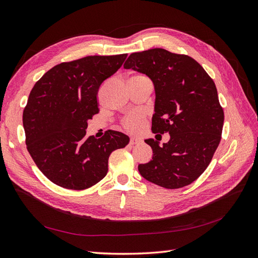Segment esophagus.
<instances>
[{"label": "esophagus", "mask_w": 258, "mask_h": 258, "mask_svg": "<svg viewBox=\"0 0 258 258\" xmlns=\"http://www.w3.org/2000/svg\"><path fill=\"white\" fill-rule=\"evenodd\" d=\"M142 141H141V139H139V138H136V137H131L130 138V141H129V143H130V145H135V144H140Z\"/></svg>", "instance_id": "1"}]
</instances>
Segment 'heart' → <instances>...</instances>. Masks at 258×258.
I'll use <instances>...</instances> for the list:
<instances>
[{
    "instance_id": "b5f03b06",
    "label": "heart",
    "mask_w": 258,
    "mask_h": 258,
    "mask_svg": "<svg viewBox=\"0 0 258 258\" xmlns=\"http://www.w3.org/2000/svg\"><path fill=\"white\" fill-rule=\"evenodd\" d=\"M122 126L131 134H138L145 126V116L142 112H132L123 118Z\"/></svg>"
}]
</instances>
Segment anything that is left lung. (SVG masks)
Listing matches in <instances>:
<instances>
[{
  "mask_svg": "<svg viewBox=\"0 0 258 258\" xmlns=\"http://www.w3.org/2000/svg\"><path fill=\"white\" fill-rule=\"evenodd\" d=\"M123 68L153 81L152 131L170 135L163 146L146 139L153 157L138 166L141 176L166 189L192 183L210 165L224 126V110L213 79L196 59L164 48L132 53Z\"/></svg>",
  "mask_w": 258,
  "mask_h": 258,
  "instance_id": "8db88e82",
  "label": "left lung"
}]
</instances>
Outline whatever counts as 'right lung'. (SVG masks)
Wrapping results in <instances>:
<instances>
[{"mask_svg": "<svg viewBox=\"0 0 258 258\" xmlns=\"http://www.w3.org/2000/svg\"><path fill=\"white\" fill-rule=\"evenodd\" d=\"M127 54L87 56L61 62L32 88L23 113L27 150L43 175L65 189L83 190L106 176L108 157L129 137L108 130L86 137L88 120L99 113L96 95Z\"/></svg>", "mask_w": 258, "mask_h": 258, "instance_id": "obj_1", "label": "right lung"}]
</instances>
